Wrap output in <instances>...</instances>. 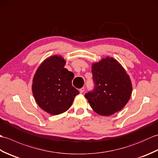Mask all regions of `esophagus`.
I'll use <instances>...</instances> for the list:
<instances>
[{
	"mask_svg": "<svg viewBox=\"0 0 158 158\" xmlns=\"http://www.w3.org/2000/svg\"><path fill=\"white\" fill-rule=\"evenodd\" d=\"M84 91H85V88H81L79 89V92H80V94H83V92H84Z\"/></svg>",
	"mask_w": 158,
	"mask_h": 158,
	"instance_id": "1",
	"label": "esophagus"
}]
</instances>
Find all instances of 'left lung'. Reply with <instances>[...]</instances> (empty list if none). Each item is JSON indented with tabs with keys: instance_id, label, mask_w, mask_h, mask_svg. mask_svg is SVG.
Instances as JSON below:
<instances>
[{
	"instance_id": "8db88e82",
	"label": "left lung",
	"mask_w": 158,
	"mask_h": 158,
	"mask_svg": "<svg viewBox=\"0 0 158 158\" xmlns=\"http://www.w3.org/2000/svg\"><path fill=\"white\" fill-rule=\"evenodd\" d=\"M94 88L85 94L92 109L100 115L109 116L122 110L132 90L129 75L113 58L106 57L92 67Z\"/></svg>"
}]
</instances>
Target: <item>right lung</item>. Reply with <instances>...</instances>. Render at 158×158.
<instances>
[{
  "mask_svg": "<svg viewBox=\"0 0 158 158\" xmlns=\"http://www.w3.org/2000/svg\"><path fill=\"white\" fill-rule=\"evenodd\" d=\"M62 56H52L41 63L36 71L32 89L36 103L51 115H59L71 106L79 92L72 85L73 73L64 68Z\"/></svg>",
  "mask_w": 158,
  "mask_h": 158,
  "instance_id": "obj_1",
  "label": "right lung"
}]
</instances>
